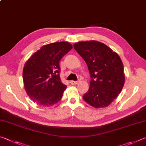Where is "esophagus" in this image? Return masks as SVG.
<instances>
[{
  "label": "esophagus",
  "mask_w": 146,
  "mask_h": 146,
  "mask_svg": "<svg viewBox=\"0 0 146 146\" xmlns=\"http://www.w3.org/2000/svg\"><path fill=\"white\" fill-rule=\"evenodd\" d=\"M79 82H80V81H70V83L72 84V85H77V84L79 83Z\"/></svg>",
  "instance_id": "1"
}]
</instances>
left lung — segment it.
<instances>
[{
	"label": "left lung",
	"instance_id": "1",
	"mask_svg": "<svg viewBox=\"0 0 146 146\" xmlns=\"http://www.w3.org/2000/svg\"><path fill=\"white\" fill-rule=\"evenodd\" d=\"M87 65L91 80L83 98L96 108L108 106L123 88L124 65L115 52L103 43L91 40L74 45Z\"/></svg>",
	"mask_w": 146,
	"mask_h": 146
}]
</instances>
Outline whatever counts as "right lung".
Here are the masks:
<instances>
[{
	"label": "right lung",
	"instance_id": "right-lung-1",
	"mask_svg": "<svg viewBox=\"0 0 146 146\" xmlns=\"http://www.w3.org/2000/svg\"><path fill=\"white\" fill-rule=\"evenodd\" d=\"M72 48L68 42H60L42 46L25 62L23 81L32 101L49 106L62 98L66 86L60 77V61Z\"/></svg>",
	"mask_w": 146,
	"mask_h": 146
}]
</instances>
